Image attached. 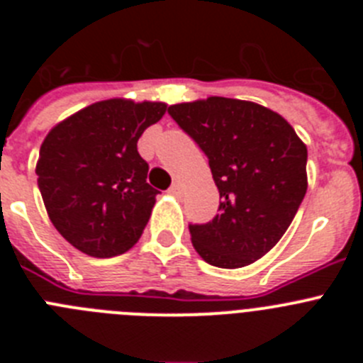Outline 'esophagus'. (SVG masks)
I'll list each match as a JSON object with an SVG mask.
<instances>
[{
    "label": "esophagus",
    "instance_id": "1",
    "mask_svg": "<svg viewBox=\"0 0 363 363\" xmlns=\"http://www.w3.org/2000/svg\"><path fill=\"white\" fill-rule=\"evenodd\" d=\"M169 192H171L172 196H178V194H179V184H172L171 189H169Z\"/></svg>",
    "mask_w": 363,
    "mask_h": 363
}]
</instances>
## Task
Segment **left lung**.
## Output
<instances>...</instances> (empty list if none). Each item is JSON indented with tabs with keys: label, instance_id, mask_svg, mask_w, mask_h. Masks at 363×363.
<instances>
[{
	"label": "left lung",
	"instance_id": "left-lung-1",
	"mask_svg": "<svg viewBox=\"0 0 363 363\" xmlns=\"http://www.w3.org/2000/svg\"><path fill=\"white\" fill-rule=\"evenodd\" d=\"M209 158L220 213L189 225L192 245L214 267L255 264L289 229L307 192V147L287 120L252 101L211 96L169 107Z\"/></svg>",
	"mask_w": 363,
	"mask_h": 363
}]
</instances>
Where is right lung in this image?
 I'll return each mask as SVG.
<instances>
[{"label": "right lung", "instance_id": "obj_1", "mask_svg": "<svg viewBox=\"0 0 363 363\" xmlns=\"http://www.w3.org/2000/svg\"><path fill=\"white\" fill-rule=\"evenodd\" d=\"M165 111L162 101L105 99L60 121L43 140L38 187L57 233L78 251L112 258L140 240L160 191L147 184L138 140Z\"/></svg>", "mask_w": 363, "mask_h": 363}]
</instances>
